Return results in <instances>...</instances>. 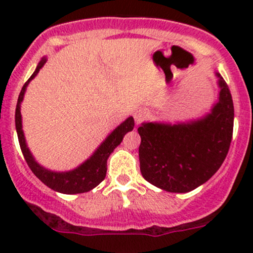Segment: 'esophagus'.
<instances>
[{
	"mask_svg": "<svg viewBox=\"0 0 253 253\" xmlns=\"http://www.w3.org/2000/svg\"><path fill=\"white\" fill-rule=\"evenodd\" d=\"M133 117L136 125H139L142 121H144V120H147L149 117V111L145 110V109H138V110L134 111Z\"/></svg>",
	"mask_w": 253,
	"mask_h": 253,
	"instance_id": "1",
	"label": "esophagus"
}]
</instances>
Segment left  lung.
I'll use <instances>...</instances> for the list:
<instances>
[{
  "mask_svg": "<svg viewBox=\"0 0 253 253\" xmlns=\"http://www.w3.org/2000/svg\"><path fill=\"white\" fill-rule=\"evenodd\" d=\"M218 101L211 112L187 122H143L139 165L143 177L168 192L185 193L203 185L225 160L233 138L234 104L219 73Z\"/></svg>",
  "mask_w": 253,
  "mask_h": 253,
  "instance_id": "8db88e82",
  "label": "left lung"
}]
</instances>
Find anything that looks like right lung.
Here are the masks:
<instances>
[{"label": "right lung", "mask_w": 253, "mask_h": 253, "mask_svg": "<svg viewBox=\"0 0 253 253\" xmlns=\"http://www.w3.org/2000/svg\"><path fill=\"white\" fill-rule=\"evenodd\" d=\"M46 61L47 57L44 56V57L42 58V61L38 63L37 68H35L32 77L28 79L27 83L23 85L22 90H20L19 93V96H18L16 108V129L20 149H22L25 162H27L30 170L34 172V175L37 176L42 182H44L47 187L51 188V190L56 191V192L66 193V195L88 192V191L96 187V186L105 178L106 162H108L109 155H110L111 153L114 152L115 148L122 142L125 134L133 129L134 120L132 116L127 117L120 126H117L111 133H109V136L104 139L103 143L96 148L95 152H94L85 162L82 163L79 167L76 168V169L70 170V171H52V170H48L46 168L42 167V165L35 160V158L33 157L32 152H30L29 148H28L27 145V141H25L24 132H23L22 126L20 104H22L23 99H24L25 90H27V86L29 85L30 81L37 77V75L39 73V71L44 67Z\"/></svg>", "instance_id": "obj_1"}]
</instances>
